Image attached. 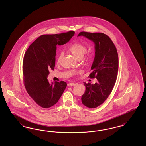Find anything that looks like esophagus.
I'll return each instance as SVG.
<instances>
[{
  "label": "esophagus",
  "mask_w": 146,
  "mask_h": 146,
  "mask_svg": "<svg viewBox=\"0 0 146 146\" xmlns=\"http://www.w3.org/2000/svg\"><path fill=\"white\" fill-rule=\"evenodd\" d=\"M74 85H76V84L74 83H70L67 84L68 86H73Z\"/></svg>",
  "instance_id": "esophagus-1"
}]
</instances>
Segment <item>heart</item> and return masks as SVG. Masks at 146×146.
<instances>
[{
	"label": "heart",
	"instance_id": "b5f03b06",
	"mask_svg": "<svg viewBox=\"0 0 146 146\" xmlns=\"http://www.w3.org/2000/svg\"><path fill=\"white\" fill-rule=\"evenodd\" d=\"M87 48L85 45L80 42H74L70 45L68 48V50L76 58L80 59L83 57L86 51ZM63 54L62 52H60L56 58V62L57 64H59L62 58ZM89 58V56H87L85 59L86 60Z\"/></svg>",
	"mask_w": 146,
	"mask_h": 146
}]
</instances>
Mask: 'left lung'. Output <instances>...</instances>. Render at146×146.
Listing matches in <instances>:
<instances>
[{"mask_svg": "<svg viewBox=\"0 0 146 146\" xmlns=\"http://www.w3.org/2000/svg\"><path fill=\"white\" fill-rule=\"evenodd\" d=\"M78 36H84L95 43V56L89 75L96 78L95 84L84 83L86 90L82 96L85 106L94 108L102 104L111 94L118 74V52L111 38L103 33L81 32Z\"/></svg>", "mask_w": 146, "mask_h": 146, "instance_id": "left-lung-1", "label": "left lung"}]
</instances>
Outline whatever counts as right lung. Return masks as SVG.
I'll list each match as a JSON object with an SVG mask.
<instances>
[{
    "mask_svg": "<svg viewBox=\"0 0 146 146\" xmlns=\"http://www.w3.org/2000/svg\"><path fill=\"white\" fill-rule=\"evenodd\" d=\"M75 32L42 35L29 46L23 61L25 88L35 102L42 108L55 104L67 86L63 81L49 83V71L55 66L56 46L68 42Z\"/></svg>",
    "mask_w": 146,
    "mask_h": 146,
    "instance_id": "add662e5",
    "label": "right lung"
}]
</instances>
